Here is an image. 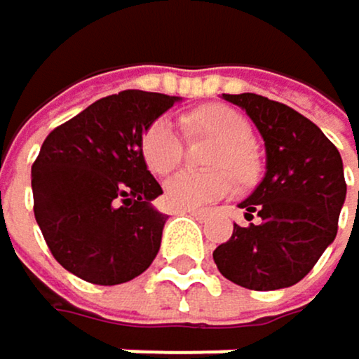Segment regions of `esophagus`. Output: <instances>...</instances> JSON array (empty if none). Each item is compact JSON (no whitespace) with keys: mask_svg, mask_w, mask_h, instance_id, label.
I'll use <instances>...</instances> for the list:
<instances>
[{"mask_svg":"<svg viewBox=\"0 0 359 359\" xmlns=\"http://www.w3.org/2000/svg\"><path fill=\"white\" fill-rule=\"evenodd\" d=\"M184 215H190V217H195V219H205L208 217V210H197V208H190V210H184Z\"/></svg>","mask_w":359,"mask_h":359,"instance_id":"esophagus-1","label":"esophagus"}]
</instances>
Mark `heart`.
Here are the masks:
<instances>
[{"label":"heart","mask_w":359,"mask_h":359,"mask_svg":"<svg viewBox=\"0 0 359 359\" xmlns=\"http://www.w3.org/2000/svg\"><path fill=\"white\" fill-rule=\"evenodd\" d=\"M190 126L223 140L215 156V166L231 169L241 180L253 173V132L249 121L227 106H208L190 116ZM140 151L147 169L156 175L171 173L184 156V134L173 116H160L144 130ZM180 171L164 184V199L171 208L190 210L225 199L236 188L229 171Z\"/></svg>","instance_id":"obj_1"}]
</instances>
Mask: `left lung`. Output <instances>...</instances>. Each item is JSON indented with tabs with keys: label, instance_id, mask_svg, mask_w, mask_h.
<instances>
[{
	"label": "left lung",
	"instance_id": "8db88e82",
	"mask_svg": "<svg viewBox=\"0 0 359 359\" xmlns=\"http://www.w3.org/2000/svg\"><path fill=\"white\" fill-rule=\"evenodd\" d=\"M260 130L266 173L241 203L245 219L212 253L223 277L249 290H277L301 282L338 231L346 197L342 158L310 118L262 95H223ZM359 201V190H358Z\"/></svg>",
	"mask_w": 359,
	"mask_h": 359
}]
</instances>
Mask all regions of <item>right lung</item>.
I'll list each match as a JSON object with an SVG mask.
<instances>
[{"label": "right lung", "mask_w": 359, "mask_h": 359, "mask_svg": "<svg viewBox=\"0 0 359 359\" xmlns=\"http://www.w3.org/2000/svg\"><path fill=\"white\" fill-rule=\"evenodd\" d=\"M177 97L123 90L90 104L55 128L32 164L34 217L69 273L114 286L147 271L158 255L166 215L140 140Z\"/></svg>", "instance_id": "right-lung-1"}]
</instances>
